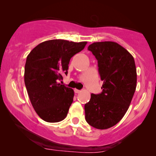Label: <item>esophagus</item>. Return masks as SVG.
I'll use <instances>...</instances> for the list:
<instances>
[{"label": "esophagus", "mask_w": 156, "mask_h": 156, "mask_svg": "<svg viewBox=\"0 0 156 156\" xmlns=\"http://www.w3.org/2000/svg\"><path fill=\"white\" fill-rule=\"evenodd\" d=\"M74 91H75V92H76V93H79V92H80V90H78V89H75Z\"/></svg>", "instance_id": "1"}]
</instances>
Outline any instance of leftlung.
<instances>
[{"label":"left lung","mask_w":156,"mask_h":156,"mask_svg":"<svg viewBox=\"0 0 156 156\" xmlns=\"http://www.w3.org/2000/svg\"><path fill=\"white\" fill-rule=\"evenodd\" d=\"M88 50L98 60L103 83L101 94H91L84 105L85 119L97 129H108L117 124L129 108L136 87L135 62L117 42H94Z\"/></svg>","instance_id":"left-lung-1"}]
</instances>
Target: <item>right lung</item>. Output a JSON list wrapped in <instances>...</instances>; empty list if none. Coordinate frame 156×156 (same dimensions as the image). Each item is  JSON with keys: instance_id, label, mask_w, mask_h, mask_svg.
<instances>
[{"instance_id": "obj_1", "label": "right lung", "mask_w": 156, "mask_h": 156, "mask_svg": "<svg viewBox=\"0 0 156 156\" xmlns=\"http://www.w3.org/2000/svg\"><path fill=\"white\" fill-rule=\"evenodd\" d=\"M87 42L52 39L30 52L25 65L24 80L30 101L39 117L58 122L67 117L74 91L59 83L67 75L70 58L85 48Z\"/></svg>"}]
</instances>
